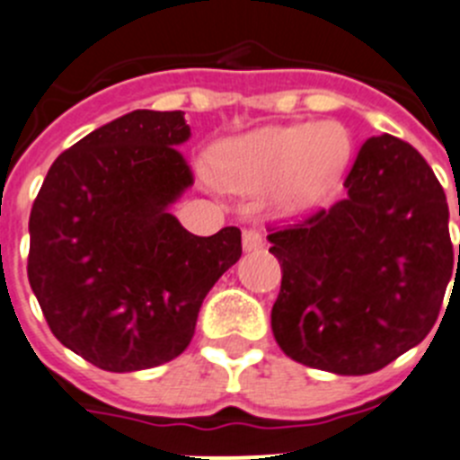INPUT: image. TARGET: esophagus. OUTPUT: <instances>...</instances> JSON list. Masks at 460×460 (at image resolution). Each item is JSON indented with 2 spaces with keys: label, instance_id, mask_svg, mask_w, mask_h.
Listing matches in <instances>:
<instances>
[{
  "label": "esophagus",
  "instance_id": "esophagus-1",
  "mask_svg": "<svg viewBox=\"0 0 460 460\" xmlns=\"http://www.w3.org/2000/svg\"><path fill=\"white\" fill-rule=\"evenodd\" d=\"M262 234L258 229H244L243 231V247L244 252H253V249L262 247Z\"/></svg>",
  "mask_w": 460,
  "mask_h": 460
}]
</instances>
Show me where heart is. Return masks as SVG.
<instances>
[{"label":"heart","mask_w":460,"mask_h":460,"mask_svg":"<svg viewBox=\"0 0 460 460\" xmlns=\"http://www.w3.org/2000/svg\"><path fill=\"white\" fill-rule=\"evenodd\" d=\"M349 157L350 137L339 123L271 126L222 146L217 175L240 193L279 184L280 202L303 207L332 186Z\"/></svg>","instance_id":"b5f03b06"}]
</instances>
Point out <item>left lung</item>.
I'll return each instance as SVG.
<instances>
[{"instance_id": "1", "label": "left lung", "mask_w": 460, "mask_h": 460, "mask_svg": "<svg viewBox=\"0 0 460 460\" xmlns=\"http://www.w3.org/2000/svg\"><path fill=\"white\" fill-rule=\"evenodd\" d=\"M343 186L328 211L267 226L283 271L271 330L294 362L368 376L438 319L454 270L449 208L429 164L391 135L364 141Z\"/></svg>"}]
</instances>
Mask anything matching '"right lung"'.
Masks as SVG:
<instances>
[{"instance_id": "right-lung-1", "label": "right lung", "mask_w": 460, "mask_h": 460, "mask_svg": "<svg viewBox=\"0 0 460 460\" xmlns=\"http://www.w3.org/2000/svg\"><path fill=\"white\" fill-rule=\"evenodd\" d=\"M184 111L135 110L49 168L29 217V283L53 337L110 373L186 350L216 280L243 253L238 226L202 238L168 207L193 184Z\"/></svg>"}]
</instances>
